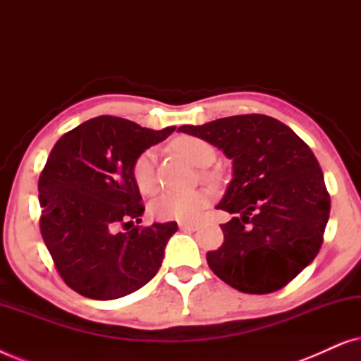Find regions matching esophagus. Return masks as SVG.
<instances>
[{"instance_id": "esophagus-1", "label": "esophagus", "mask_w": 361, "mask_h": 361, "mask_svg": "<svg viewBox=\"0 0 361 361\" xmlns=\"http://www.w3.org/2000/svg\"><path fill=\"white\" fill-rule=\"evenodd\" d=\"M179 228L182 231H195L197 228H199V225H197V224H187V221H180Z\"/></svg>"}]
</instances>
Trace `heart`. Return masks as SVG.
<instances>
[{
    "instance_id": "b5f03b06",
    "label": "heart",
    "mask_w": 361,
    "mask_h": 361,
    "mask_svg": "<svg viewBox=\"0 0 361 361\" xmlns=\"http://www.w3.org/2000/svg\"><path fill=\"white\" fill-rule=\"evenodd\" d=\"M172 147L192 164L205 167L215 159V149L210 142L195 136H180L172 141ZM131 177L142 194H152L157 187L154 151H142L131 164ZM210 197L205 190L164 192L151 205V215L157 220L195 221L209 207Z\"/></svg>"
}]
</instances>
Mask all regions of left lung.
I'll use <instances>...</instances> for the list:
<instances>
[{"label": "left lung", "mask_w": 361, "mask_h": 361, "mask_svg": "<svg viewBox=\"0 0 361 361\" xmlns=\"http://www.w3.org/2000/svg\"><path fill=\"white\" fill-rule=\"evenodd\" d=\"M179 131L233 161L216 209L236 216L220 225L224 245L207 253L210 269L246 294L284 288L317 256L329 221L330 195L312 149L284 123L256 113Z\"/></svg>", "instance_id": "1"}]
</instances>
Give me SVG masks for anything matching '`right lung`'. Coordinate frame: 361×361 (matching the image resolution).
<instances>
[{
	"instance_id": "1",
	"label": "right lung",
	"mask_w": 361,
	"mask_h": 361,
	"mask_svg": "<svg viewBox=\"0 0 361 361\" xmlns=\"http://www.w3.org/2000/svg\"><path fill=\"white\" fill-rule=\"evenodd\" d=\"M161 131L118 116L92 118L54 145L39 176L41 233L57 273L68 288L97 300L135 293L154 278L176 221H141L145 212L131 164L166 140Z\"/></svg>"
}]
</instances>
